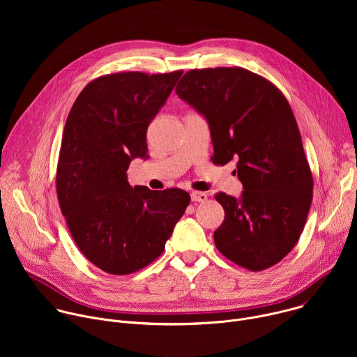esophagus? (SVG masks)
I'll return each instance as SVG.
<instances>
[{
    "instance_id": "34e87169",
    "label": "esophagus",
    "mask_w": 357,
    "mask_h": 357,
    "mask_svg": "<svg viewBox=\"0 0 357 357\" xmlns=\"http://www.w3.org/2000/svg\"><path fill=\"white\" fill-rule=\"evenodd\" d=\"M190 197H192V202H206L208 200V195L205 192H192Z\"/></svg>"
}]
</instances>
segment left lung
Returning a JSON list of instances; mask_svg holds the SVG:
<instances>
[{
	"label": "left lung",
	"instance_id": "1",
	"mask_svg": "<svg viewBox=\"0 0 357 357\" xmlns=\"http://www.w3.org/2000/svg\"><path fill=\"white\" fill-rule=\"evenodd\" d=\"M175 91L209 121L213 164L237 160L241 197L215 195L225 209L213 234L218 250L250 271L275 266L296 244L314 190L288 100L244 68L192 69Z\"/></svg>",
	"mask_w": 357,
	"mask_h": 357
}]
</instances>
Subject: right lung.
<instances>
[{"instance_id": "right-lung-1", "label": "right lung", "mask_w": 357, "mask_h": 357, "mask_svg": "<svg viewBox=\"0 0 357 357\" xmlns=\"http://www.w3.org/2000/svg\"><path fill=\"white\" fill-rule=\"evenodd\" d=\"M182 70L119 72L91 80L73 103L62 137L56 192L83 256L128 275L157 260L190 196L172 188H131L127 169L146 155V128Z\"/></svg>"}]
</instances>
